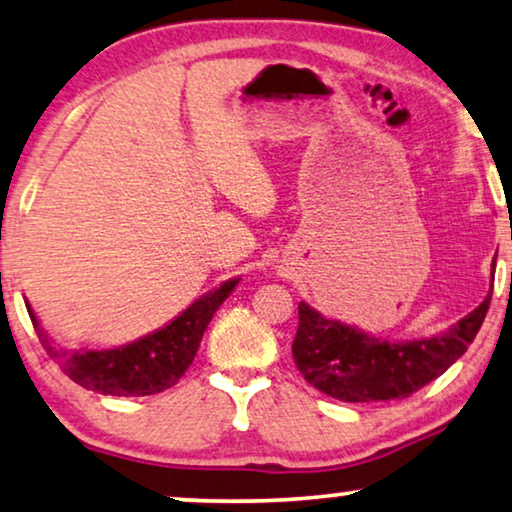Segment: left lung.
Listing matches in <instances>:
<instances>
[{
	"label": "left lung",
	"mask_w": 512,
	"mask_h": 512,
	"mask_svg": "<svg viewBox=\"0 0 512 512\" xmlns=\"http://www.w3.org/2000/svg\"><path fill=\"white\" fill-rule=\"evenodd\" d=\"M494 271V266H492ZM492 301V289L474 312L434 338L377 340L299 303L292 356L308 384L342 402L402 400L451 368L474 342Z\"/></svg>",
	"instance_id": "1"
}]
</instances>
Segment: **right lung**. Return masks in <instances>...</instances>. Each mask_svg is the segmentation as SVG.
<instances>
[{
    "label": "right lung",
    "instance_id": "right-lung-1",
    "mask_svg": "<svg viewBox=\"0 0 512 512\" xmlns=\"http://www.w3.org/2000/svg\"><path fill=\"white\" fill-rule=\"evenodd\" d=\"M239 280H227L211 294L197 299L188 310L163 329L135 340L131 345L105 349V352H59L50 345L48 333L41 329L29 308L38 340L52 361L59 363L64 375L75 384L103 395H156L172 388L193 363L202 335L207 331L213 312L232 294Z\"/></svg>",
    "mask_w": 512,
    "mask_h": 512
}]
</instances>
